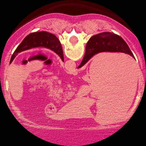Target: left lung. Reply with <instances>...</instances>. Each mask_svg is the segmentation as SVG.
Here are the masks:
<instances>
[{
  "label": "left lung",
  "mask_w": 146,
  "mask_h": 146,
  "mask_svg": "<svg viewBox=\"0 0 146 146\" xmlns=\"http://www.w3.org/2000/svg\"><path fill=\"white\" fill-rule=\"evenodd\" d=\"M37 47H44L54 51L59 56L63 61H64L62 46L58 38L49 32H38L29 34L23 39L21 44L17 46L12 55L10 64L13 62L14 58L19 53Z\"/></svg>",
  "instance_id": "1"
}]
</instances>
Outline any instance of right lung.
<instances>
[{"instance_id":"right-lung-1","label":"right lung","mask_w":146,"mask_h":146,"mask_svg":"<svg viewBox=\"0 0 146 146\" xmlns=\"http://www.w3.org/2000/svg\"><path fill=\"white\" fill-rule=\"evenodd\" d=\"M101 52L125 53L134 58L129 46L120 36L111 32H102L94 35L89 39L83 59L78 68L83 66L95 54Z\"/></svg>"}]
</instances>
